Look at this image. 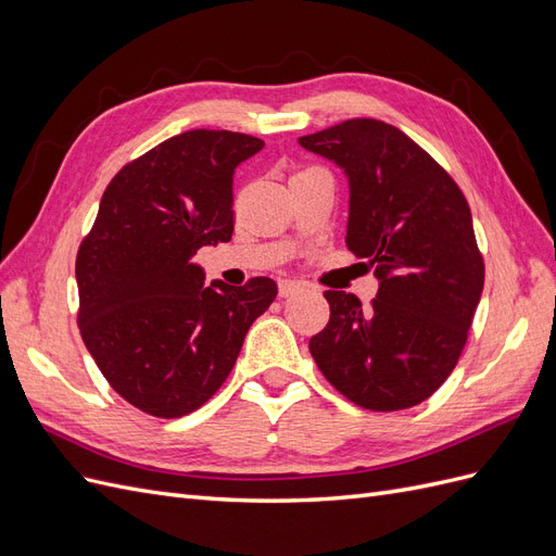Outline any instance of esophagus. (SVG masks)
<instances>
[{
  "instance_id": "obj_1",
  "label": "esophagus",
  "mask_w": 556,
  "mask_h": 556,
  "mask_svg": "<svg viewBox=\"0 0 556 556\" xmlns=\"http://www.w3.org/2000/svg\"><path fill=\"white\" fill-rule=\"evenodd\" d=\"M299 288H301V285H299L296 280H290V278H285V280H280V282H278V292H280V296H292Z\"/></svg>"
}]
</instances>
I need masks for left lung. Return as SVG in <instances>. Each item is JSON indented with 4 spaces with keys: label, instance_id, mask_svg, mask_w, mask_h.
Segmentation results:
<instances>
[{
    "label": "left lung",
    "instance_id": "left-lung-1",
    "mask_svg": "<svg viewBox=\"0 0 556 556\" xmlns=\"http://www.w3.org/2000/svg\"><path fill=\"white\" fill-rule=\"evenodd\" d=\"M299 143L345 172V243L380 280L368 308L355 294L325 292L331 315L311 339V355L366 410L417 406L457 366L482 294L468 201L427 150L374 117H352Z\"/></svg>",
    "mask_w": 556,
    "mask_h": 556
}]
</instances>
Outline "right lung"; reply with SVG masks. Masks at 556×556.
<instances>
[{
  "mask_svg": "<svg viewBox=\"0 0 556 556\" xmlns=\"http://www.w3.org/2000/svg\"><path fill=\"white\" fill-rule=\"evenodd\" d=\"M264 141L227 129L178 134L125 164L76 257L78 329L109 384L153 417H182L220 390L271 278L204 285L199 248L233 231V169Z\"/></svg>",
  "mask_w": 556,
  "mask_h": 556,
  "instance_id": "right-lung-1",
  "label": "right lung"
}]
</instances>
